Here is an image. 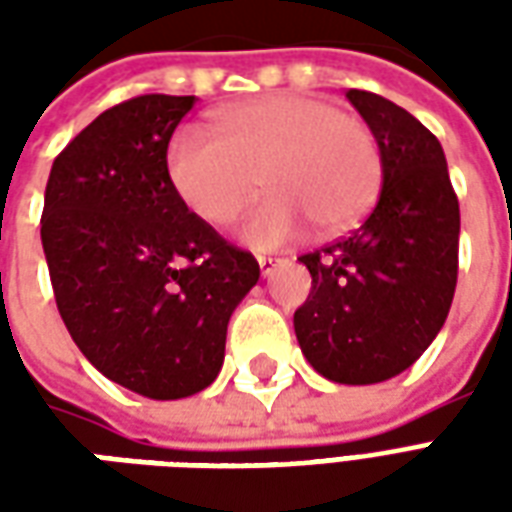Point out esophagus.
Wrapping results in <instances>:
<instances>
[{"mask_svg":"<svg viewBox=\"0 0 512 512\" xmlns=\"http://www.w3.org/2000/svg\"><path fill=\"white\" fill-rule=\"evenodd\" d=\"M257 263H260V274H263V277H271V274H274V271L282 266V257L260 255V257H257Z\"/></svg>","mask_w":512,"mask_h":512,"instance_id":"esophagus-1","label":"esophagus"}]
</instances>
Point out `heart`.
Instances as JSON below:
<instances>
[{
    "label": "heart",
    "instance_id": "1",
    "mask_svg": "<svg viewBox=\"0 0 512 512\" xmlns=\"http://www.w3.org/2000/svg\"><path fill=\"white\" fill-rule=\"evenodd\" d=\"M180 200L205 222L235 219V235L255 249H277L315 222L323 233L356 222L381 186V147L359 117L310 95H268L213 117V134L180 128L167 147Z\"/></svg>",
    "mask_w": 512,
    "mask_h": 512
}]
</instances>
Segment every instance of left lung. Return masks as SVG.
<instances>
[{
  "instance_id": "left-lung-1",
  "label": "left lung",
  "mask_w": 512,
  "mask_h": 512,
  "mask_svg": "<svg viewBox=\"0 0 512 512\" xmlns=\"http://www.w3.org/2000/svg\"><path fill=\"white\" fill-rule=\"evenodd\" d=\"M381 147V194L365 222L299 260L312 277L293 315L301 354L334 384H381L425 354L458 282L461 211L439 139L376 93L348 90Z\"/></svg>"
}]
</instances>
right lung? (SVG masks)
<instances>
[{
	"mask_svg": "<svg viewBox=\"0 0 512 512\" xmlns=\"http://www.w3.org/2000/svg\"><path fill=\"white\" fill-rule=\"evenodd\" d=\"M194 95L106 109L51 164L40 241L62 321L90 365L150 400L219 376L227 323L260 279L172 186L167 147Z\"/></svg>",
	"mask_w": 512,
	"mask_h": 512,
	"instance_id": "1",
	"label": "right lung"
}]
</instances>
